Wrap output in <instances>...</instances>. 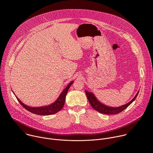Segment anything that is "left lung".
<instances>
[{
	"label": "left lung",
	"instance_id": "left-lung-1",
	"mask_svg": "<svg viewBox=\"0 0 153 153\" xmlns=\"http://www.w3.org/2000/svg\"><path fill=\"white\" fill-rule=\"evenodd\" d=\"M139 91L136 94V95L134 96V97L127 104L123 105L120 107L118 108H112V107H109L106 105H103L100 102H99L96 98L94 97V96L90 92H88L87 91H85V94L87 95V99L89 101V103H90L91 107L94 108L96 111L99 112L100 113L102 114H108V115H111V114H119L120 112H122L123 110H124L126 108H127L136 99L138 94Z\"/></svg>",
	"mask_w": 153,
	"mask_h": 153
}]
</instances>
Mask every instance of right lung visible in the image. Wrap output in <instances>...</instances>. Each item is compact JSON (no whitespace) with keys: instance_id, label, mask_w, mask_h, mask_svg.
<instances>
[{"instance_id":"obj_1","label":"right lung","mask_w":153,"mask_h":153,"mask_svg":"<svg viewBox=\"0 0 153 153\" xmlns=\"http://www.w3.org/2000/svg\"><path fill=\"white\" fill-rule=\"evenodd\" d=\"M74 81L71 82L65 88V90L62 91V93L60 94L57 100L52 103L51 105L49 106H42V107H38V108H33V107H30L28 106L24 103H23L19 99H18L17 97V99L18 101L20 102V103L22 105L23 107H24L26 110L29 111V112L37 114V115H51L54 114L59 111H60L65 104V98L66 94L68 91V90L71 85L72 84Z\"/></svg>"}]
</instances>
